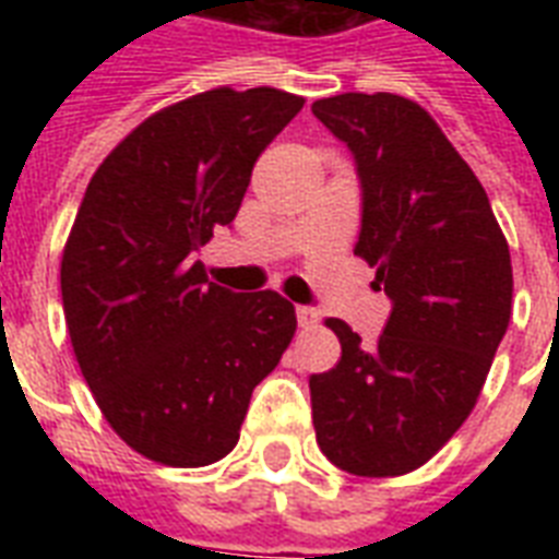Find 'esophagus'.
<instances>
[{
	"label": "esophagus",
	"instance_id": "1",
	"mask_svg": "<svg viewBox=\"0 0 559 559\" xmlns=\"http://www.w3.org/2000/svg\"><path fill=\"white\" fill-rule=\"evenodd\" d=\"M296 319L301 328H313L316 322H319V310L316 307H307V305H298L296 307Z\"/></svg>",
	"mask_w": 559,
	"mask_h": 559
}]
</instances>
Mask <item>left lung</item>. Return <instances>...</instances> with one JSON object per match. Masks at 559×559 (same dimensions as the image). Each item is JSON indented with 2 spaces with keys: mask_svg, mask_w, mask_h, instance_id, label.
<instances>
[{
  "mask_svg": "<svg viewBox=\"0 0 559 559\" xmlns=\"http://www.w3.org/2000/svg\"><path fill=\"white\" fill-rule=\"evenodd\" d=\"M313 116L354 153V254L391 298L377 345L328 319L342 359L310 377L316 441L345 473L403 476L476 406L511 322V252L476 174L415 100L345 92L316 100Z\"/></svg>",
  "mask_w": 559,
  "mask_h": 559,
  "instance_id": "obj_1",
  "label": "left lung"
}]
</instances>
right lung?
<instances>
[{
	"label": "right lung",
	"mask_w": 559,
	"mask_h": 559,
	"mask_svg": "<svg viewBox=\"0 0 559 559\" xmlns=\"http://www.w3.org/2000/svg\"><path fill=\"white\" fill-rule=\"evenodd\" d=\"M301 107L270 86L200 92L135 127L83 193L60 263L66 328L107 424L144 459L228 455L296 333L287 298L211 284L197 252Z\"/></svg>",
	"instance_id": "add662e5"
}]
</instances>
